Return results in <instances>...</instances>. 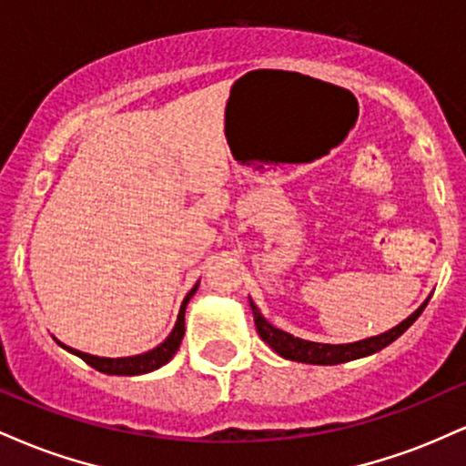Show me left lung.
Wrapping results in <instances>:
<instances>
[{"label":"left lung","mask_w":466,"mask_h":466,"mask_svg":"<svg viewBox=\"0 0 466 466\" xmlns=\"http://www.w3.org/2000/svg\"><path fill=\"white\" fill-rule=\"evenodd\" d=\"M249 304H251V313H254L256 330H258L260 339H263L265 344H269L271 349H274L280 357H285V360L315 363V366H337V363L360 360V357H368V355H372V352H379L381 349H386V346L392 344L397 337L403 335L405 330H408L410 326L416 322V318L422 313V309L427 307V302H422L408 319H403V322H400L399 326H394V329L388 330V333L370 337V339L355 341V344H337L335 346V344H318V341H307V339H300V337L289 335V333H285V330L276 329V326H271L269 322H267L254 302H249Z\"/></svg>","instance_id":"8db88e82"}]
</instances>
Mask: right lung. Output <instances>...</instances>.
<instances>
[{
  "instance_id": "add662e5",
  "label": "right lung",
  "mask_w": 466,
  "mask_h": 466,
  "mask_svg": "<svg viewBox=\"0 0 466 466\" xmlns=\"http://www.w3.org/2000/svg\"><path fill=\"white\" fill-rule=\"evenodd\" d=\"M195 291H197V285L190 289V293L184 298V302H181V309H179V315H177V324H175L173 333L166 337L164 344H159L157 349L144 352V355L109 360V357H96V355H87V352L74 350V349H69V346H63L61 341H58V344H61L63 349H67L69 352H74V355H78L83 361H87L89 366L96 368L98 372L120 374V377H133V374L153 372V370H157V368H162L164 363H168L170 360H173V355L177 352L181 339H184V333H186V324H184L186 304H188L192 296H195Z\"/></svg>"
}]
</instances>
